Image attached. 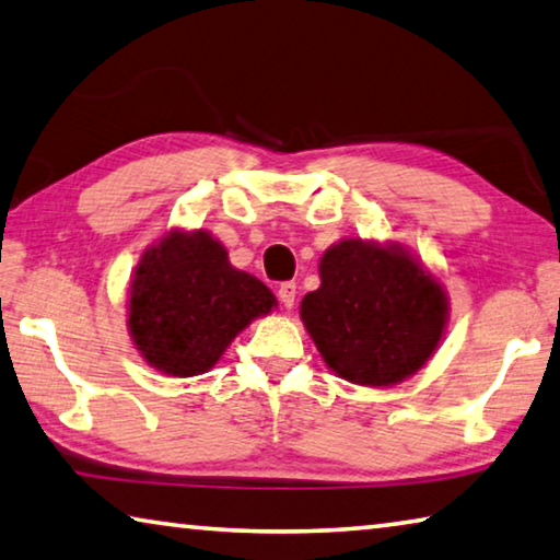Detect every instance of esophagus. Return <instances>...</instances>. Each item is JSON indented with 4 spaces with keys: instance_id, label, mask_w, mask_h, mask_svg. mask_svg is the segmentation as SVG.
<instances>
[{
    "instance_id": "34e87169",
    "label": "esophagus",
    "mask_w": 560,
    "mask_h": 560,
    "mask_svg": "<svg viewBox=\"0 0 560 560\" xmlns=\"http://www.w3.org/2000/svg\"><path fill=\"white\" fill-rule=\"evenodd\" d=\"M295 295H298V285L295 282H282V285L278 288V298L282 302V307H292L295 305Z\"/></svg>"
}]
</instances>
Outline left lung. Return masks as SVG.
<instances>
[{"instance_id": "left-lung-1", "label": "left lung", "mask_w": 560, "mask_h": 560, "mask_svg": "<svg viewBox=\"0 0 560 560\" xmlns=\"http://www.w3.org/2000/svg\"><path fill=\"white\" fill-rule=\"evenodd\" d=\"M319 280L300 302L302 325L325 364L351 384L396 386L445 337L447 290L400 243L341 238L319 258Z\"/></svg>"}]
</instances>
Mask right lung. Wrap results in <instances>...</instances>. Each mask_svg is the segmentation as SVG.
Listing matches in <instances>:
<instances>
[{"label": "right lung", "mask_w": 560, "mask_h": 560, "mask_svg": "<svg viewBox=\"0 0 560 560\" xmlns=\"http://www.w3.org/2000/svg\"><path fill=\"white\" fill-rule=\"evenodd\" d=\"M275 307L268 285L233 268L209 231L172 229L132 272L127 331L152 369L189 378L211 371L231 341Z\"/></svg>", "instance_id": "obj_1"}]
</instances>
